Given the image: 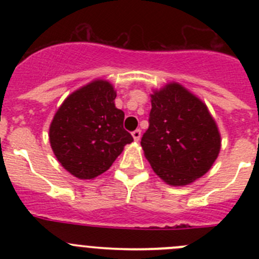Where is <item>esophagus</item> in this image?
Here are the masks:
<instances>
[{
    "label": "esophagus",
    "instance_id": "obj_1",
    "mask_svg": "<svg viewBox=\"0 0 259 259\" xmlns=\"http://www.w3.org/2000/svg\"><path fill=\"white\" fill-rule=\"evenodd\" d=\"M132 135H133V138H134L135 142H139L140 137H142V130H140V129L134 130V132L132 133Z\"/></svg>",
    "mask_w": 259,
    "mask_h": 259
}]
</instances>
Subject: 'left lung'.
<instances>
[{
    "label": "left lung",
    "instance_id": "1",
    "mask_svg": "<svg viewBox=\"0 0 259 259\" xmlns=\"http://www.w3.org/2000/svg\"><path fill=\"white\" fill-rule=\"evenodd\" d=\"M140 144L156 176L179 187L209 170L221 135L207 106L173 82L151 95L149 127Z\"/></svg>",
    "mask_w": 259,
    "mask_h": 259
}]
</instances>
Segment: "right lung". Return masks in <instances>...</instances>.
Returning <instances> with one entry per match:
<instances>
[{
  "label": "right lung",
  "mask_w": 259,
  "mask_h": 259,
  "mask_svg": "<svg viewBox=\"0 0 259 259\" xmlns=\"http://www.w3.org/2000/svg\"><path fill=\"white\" fill-rule=\"evenodd\" d=\"M111 83L96 80L67 96L50 125V143L57 160L79 179L108 170L126 144L124 111L115 108Z\"/></svg>",
  "instance_id": "right-lung-1"
}]
</instances>
